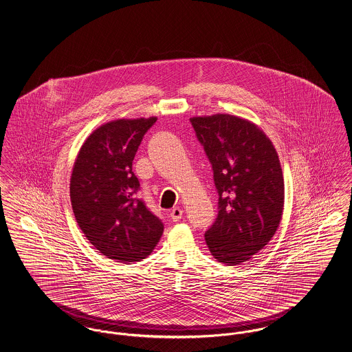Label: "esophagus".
<instances>
[{
    "label": "esophagus",
    "mask_w": 352,
    "mask_h": 352,
    "mask_svg": "<svg viewBox=\"0 0 352 352\" xmlns=\"http://www.w3.org/2000/svg\"><path fill=\"white\" fill-rule=\"evenodd\" d=\"M183 211L179 207H174L170 212V217L173 221H179L182 219Z\"/></svg>",
    "instance_id": "1"
}]
</instances>
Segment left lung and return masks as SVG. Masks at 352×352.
<instances>
[{
    "mask_svg": "<svg viewBox=\"0 0 352 352\" xmlns=\"http://www.w3.org/2000/svg\"><path fill=\"white\" fill-rule=\"evenodd\" d=\"M211 162L219 213L206 232L214 259L241 265L262 250L280 224L284 179L278 153L266 133L229 113L190 119Z\"/></svg>",
    "mask_w": 352,
    "mask_h": 352,
    "instance_id": "left-lung-1",
    "label": "left lung"
}]
</instances>
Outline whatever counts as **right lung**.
Masks as SVG:
<instances>
[{
  "label": "right lung",
  "instance_id": "right-lung-1",
  "mask_svg": "<svg viewBox=\"0 0 352 352\" xmlns=\"http://www.w3.org/2000/svg\"><path fill=\"white\" fill-rule=\"evenodd\" d=\"M157 120L118 119L85 140L71 177L72 208L85 237L116 262L131 265L153 252L164 233L162 221L136 197L132 171L139 145Z\"/></svg>",
  "mask_w": 352,
  "mask_h": 352
}]
</instances>
